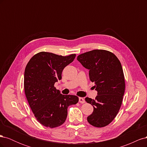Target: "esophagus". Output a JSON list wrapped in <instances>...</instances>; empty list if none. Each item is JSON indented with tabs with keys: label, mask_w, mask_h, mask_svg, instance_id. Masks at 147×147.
I'll return each instance as SVG.
<instances>
[{
	"label": "esophagus",
	"mask_w": 147,
	"mask_h": 147,
	"mask_svg": "<svg viewBox=\"0 0 147 147\" xmlns=\"http://www.w3.org/2000/svg\"><path fill=\"white\" fill-rule=\"evenodd\" d=\"M79 102L81 104H84L85 102V100H84L83 97H79Z\"/></svg>",
	"instance_id": "1"
}]
</instances>
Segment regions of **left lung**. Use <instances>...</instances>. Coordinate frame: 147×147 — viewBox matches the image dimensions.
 Instances as JSON below:
<instances>
[{
    "label": "left lung",
    "mask_w": 147,
    "mask_h": 147,
    "mask_svg": "<svg viewBox=\"0 0 147 147\" xmlns=\"http://www.w3.org/2000/svg\"><path fill=\"white\" fill-rule=\"evenodd\" d=\"M77 60L90 70V79L97 91L95 99L85 98L94 108L88 121L93 126L105 127L116 117L122 104L125 81L121 63L113 53L104 50L83 53Z\"/></svg>",
    "instance_id": "obj_1"
}]
</instances>
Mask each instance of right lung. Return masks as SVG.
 Instances as JSON below:
<instances>
[{"label":"right lung","mask_w":147,"mask_h":147,"mask_svg":"<svg viewBox=\"0 0 147 147\" xmlns=\"http://www.w3.org/2000/svg\"><path fill=\"white\" fill-rule=\"evenodd\" d=\"M75 56L42 51L31 57L26 65L25 94L35 118L44 126L54 128L62 125L67 117L68 107L78 102L77 96L62 94L55 87V82L62 78L65 67Z\"/></svg>","instance_id":"right-lung-1"}]
</instances>
